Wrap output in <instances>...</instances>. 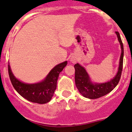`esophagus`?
<instances>
[{
    "label": "esophagus",
    "instance_id": "1",
    "mask_svg": "<svg viewBox=\"0 0 132 132\" xmlns=\"http://www.w3.org/2000/svg\"><path fill=\"white\" fill-rule=\"evenodd\" d=\"M70 61H71V63H75L78 61L77 56H75V55H73V56H72L71 57Z\"/></svg>",
    "mask_w": 132,
    "mask_h": 132
}]
</instances>
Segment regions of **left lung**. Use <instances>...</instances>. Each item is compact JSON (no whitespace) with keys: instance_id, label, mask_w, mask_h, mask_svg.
Returning <instances> with one entry per match:
<instances>
[{"instance_id":"left-lung-1","label":"left lung","mask_w":132,"mask_h":132,"mask_svg":"<svg viewBox=\"0 0 132 132\" xmlns=\"http://www.w3.org/2000/svg\"><path fill=\"white\" fill-rule=\"evenodd\" d=\"M118 37L121 53L120 56L118 71L116 76L110 81L103 83H93L86 69L77 63L74 66L75 68V83L79 93L83 96L89 99H96L109 93L115 88L121 78L123 61V45L118 32H115Z\"/></svg>"}]
</instances>
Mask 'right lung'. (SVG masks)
<instances>
[{
  "instance_id": "1",
  "label": "right lung",
  "mask_w": 132,
  "mask_h": 132,
  "mask_svg": "<svg viewBox=\"0 0 132 132\" xmlns=\"http://www.w3.org/2000/svg\"><path fill=\"white\" fill-rule=\"evenodd\" d=\"M67 65V61L56 65L43 81L35 84H27L20 81L13 75L9 64V75L12 85L17 93L28 101L39 104L49 102L56 89L59 75Z\"/></svg>"
}]
</instances>
